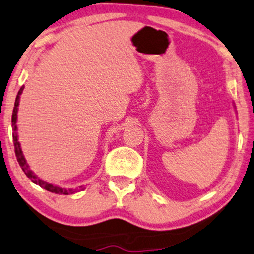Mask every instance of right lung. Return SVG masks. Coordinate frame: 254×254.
<instances>
[{
  "label": "right lung",
  "instance_id": "add662e5",
  "mask_svg": "<svg viewBox=\"0 0 254 254\" xmlns=\"http://www.w3.org/2000/svg\"><path fill=\"white\" fill-rule=\"evenodd\" d=\"M23 88L24 86H22L20 89V91H18L17 96H16V101H15V105H14V110H12V116H11V125L12 127H14V131H16V121H17V108H18V102H20V96L22 94V91H23ZM12 139H14V146H15V155H16V158H17V162L23 170V172L25 173V176H27L28 178L31 179V182H34L35 184H38L41 186V188L46 189V190L50 191V192H54V193H59V194H71V193H75V192L79 191V190H83V186H81L78 189H70V190H66V189H63V188H59V186H55L53 184H50V183H47L44 181H42V179H38L36 176L34 175L33 172L29 170V166L27 165V162H25L23 155H22V150H21V146H20V143H18L17 140V133L14 132L12 133Z\"/></svg>",
  "mask_w": 254,
  "mask_h": 254
}]
</instances>
